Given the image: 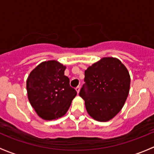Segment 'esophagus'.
<instances>
[{
    "instance_id": "obj_1",
    "label": "esophagus",
    "mask_w": 154,
    "mask_h": 154,
    "mask_svg": "<svg viewBox=\"0 0 154 154\" xmlns=\"http://www.w3.org/2000/svg\"><path fill=\"white\" fill-rule=\"evenodd\" d=\"M75 90H76V91H77V93H79V91H80V86H78L76 88H75Z\"/></svg>"
}]
</instances>
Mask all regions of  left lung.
Returning a JSON list of instances; mask_svg holds the SVG:
<instances>
[{
	"mask_svg": "<svg viewBox=\"0 0 154 154\" xmlns=\"http://www.w3.org/2000/svg\"><path fill=\"white\" fill-rule=\"evenodd\" d=\"M79 96L85 101L89 115L99 122L113 118L122 110L131 84L124 64L114 58H103L85 71Z\"/></svg>",
	"mask_w": 154,
	"mask_h": 154,
	"instance_id": "1",
	"label": "left lung"
}]
</instances>
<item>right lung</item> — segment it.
I'll use <instances>...</instances> for the list:
<instances>
[{
	"instance_id": "right-lung-1",
	"label": "right lung",
	"mask_w": 154,
	"mask_h": 154,
	"mask_svg": "<svg viewBox=\"0 0 154 154\" xmlns=\"http://www.w3.org/2000/svg\"><path fill=\"white\" fill-rule=\"evenodd\" d=\"M66 66L56 61L42 62L30 72L26 81L28 99L38 115L45 120L63 116L77 92L64 75Z\"/></svg>"
}]
</instances>
